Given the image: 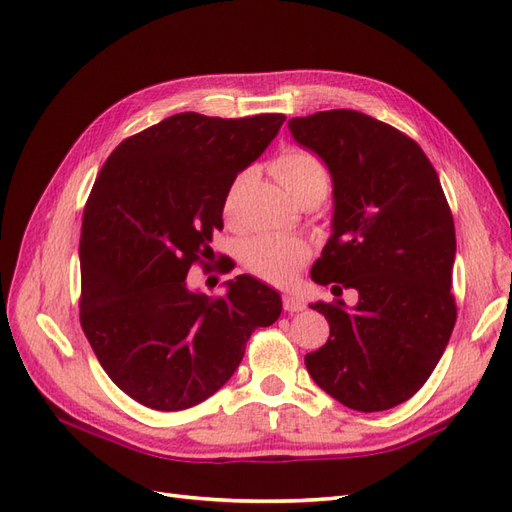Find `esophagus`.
I'll list each match as a JSON object with an SVG mask.
<instances>
[{
    "label": "esophagus",
    "instance_id": "esophagus-1",
    "mask_svg": "<svg viewBox=\"0 0 512 512\" xmlns=\"http://www.w3.org/2000/svg\"><path fill=\"white\" fill-rule=\"evenodd\" d=\"M284 309L290 314L294 312H301V309H305V301L299 297V294H284Z\"/></svg>",
    "mask_w": 512,
    "mask_h": 512
}]
</instances>
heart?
<instances>
[{"instance_id":"obj_1","label":"heart","mask_w":512,"mask_h":512,"mask_svg":"<svg viewBox=\"0 0 512 512\" xmlns=\"http://www.w3.org/2000/svg\"><path fill=\"white\" fill-rule=\"evenodd\" d=\"M273 175L284 185V190L303 203L307 198H324L329 190V170L324 162L305 149H286L271 164ZM250 173H241L230 183L224 196V215L235 218L239 196L245 188ZM243 265L254 275L273 284H288L309 258V245L297 237L260 235L245 241L241 250Z\"/></svg>"}]
</instances>
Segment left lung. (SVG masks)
<instances>
[{
  "mask_svg": "<svg viewBox=\"0 0 512 512\" xmlns=\"http://www.w3.org/2000/svg\"><path fill=\"white\" fill-rule=\"evenodd\" d=\"M288 130L329 168L331 237L312 280L342 299L309 307L329 320L327 344L305 354L309 376L339 404L389 410L410 399L451 339L455 224L423 149L350 108L292 117Z\"/></svg>",
  "mask_w": 512,
  "mask_h": 512,
  "instance_id": "1",
  "label": "left lung"
}]
</instances>
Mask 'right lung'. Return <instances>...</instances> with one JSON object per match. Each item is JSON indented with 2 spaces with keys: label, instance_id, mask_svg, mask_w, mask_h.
Returning <instances> with one entry per match:
<instances>
[{
  "label": "right lung",
  "instance_id": "right-lung-1",
  "mask_svg": "<svg viewBox=\"0 0 512 512\" xmlns=\"http://www.w3.org/2000/svg\"><path fill=\"white\" fill-rule=\"evenodd\" d=\"M286 121L177 113L108 156L83 211L81 327L119 389L177 412L235 374L258 327L282 314L280 292L252 275L226 294L188 286L192 262L224 226V196Z\"/></svg>",
  "mask_w": 512,
  "mask_h": 512
}]
</instances>
